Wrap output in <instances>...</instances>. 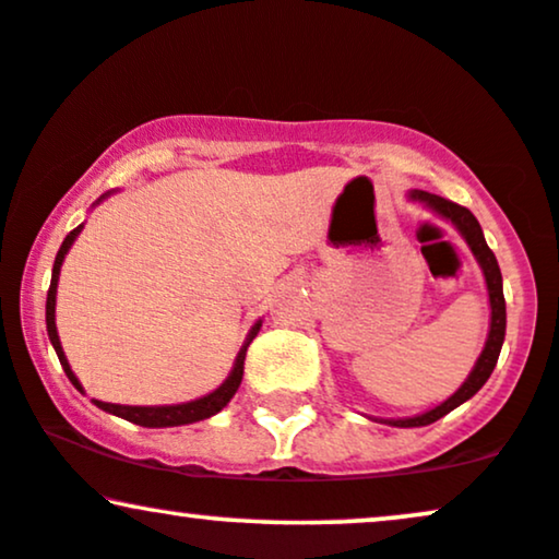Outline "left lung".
Masks as SVG:
<instances>
[{
    "mask_svg": "<svg viewBox=\"0 0 559 559\" xmlns=\"http://www.w3.org/2000/svg\"><path fill=\"white\" fill-rule=\"evenodd\" d=\"M407 198L415 203H423V206L433 211V214L454 224L459 235L464 237V242L469 245L472 255H475L479 267H483L487 296H490V330H487L485 348H483V353H479L475 369H472L469 377L464 379V384L459 386V390L451 394L449 400H443L441 405L430 407L428 413L413 415V418H377L381 423H386V426L420 428V426H430V423L441 420L443 415L451 413V409H456L459 405H464V402L475 397V394L483 390L485 381L490 379V373L498 364L500 348H503V341H506V299H503V275H500L498 260H496V255H492L490 247H487L483 227H479L475 214H472L469 209L459 206V203H454V201H447V198L426 193V190H409Z\"/></svg>",
    "mask_w": 559,
    "mask_h": 559,
    "instance_id": "left-lung-1",
    "label": "left lung"
}]
</instances>
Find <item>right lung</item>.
Here are the masks:
<instances>
[{
	"label": "right lung",
	"instance_id": "1",
	"mask_svg": "<svg viewBox=\"0 0 559 559\" xmlns=\"http://www.w3.org/2000/svg\"><path fill=\"white\" fill-rule=\"evenodd\" d=\"M110 193H105L97 198V203L103 201V198H108ZM84 224L80 227L72 229L63 239L59 252H56V260H53V273H51V288H48V299H46V330H48V341H51L56 356H59L61 361V369L67 373L69 381L76 386V390H82L80 379L74 377L72 366H69L67 356H63V348H61V341H59V332H56V288H59V273H61V265H63V258H67L69 247L74 245V239L80 237ZM260 324L263 320H258L252 324V330L247 332L245 337V345L239 348L237 358H235V366H231L229 377L222 381V384L216 386L214 392L203 394V397L198 400H190V402H180V405H112V402H100V400H92L97 407L105 409V413L110 415H118V418L129 420V423H136V426H144V428H173V426H188V423H198V420H206L211 415L222 413L224 407H227V402L235 397V392L239 390V384H242V373H245V356H247V348H250V343L255 341V335L260 332Z\"/></svg>",
	"mask_w": 559,
	"mask_h": 559
}]
</instances>
